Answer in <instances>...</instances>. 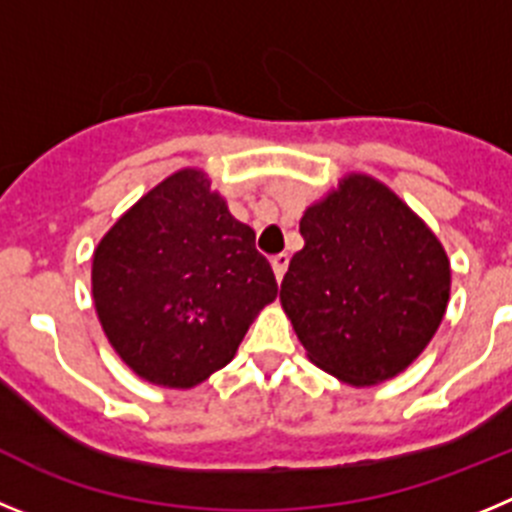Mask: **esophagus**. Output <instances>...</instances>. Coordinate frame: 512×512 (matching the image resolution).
Returning <instances> with one entry per match:
<instances>
[{
	"label": "esophagus",
	"mask_w": 512,
	"mask_h": 512,
	"mask_svg": "<svg viewBox=\"0 0 512 512\" xmlns=\"http://www.w3.org/2000/svg\"><path fill=\"white\" fill-rule=\"evenodd\" d=\"M287 266H289V256H287V253H277V256L271 259V269H274V274H277L279 282H282Z\"/></svg>",
	"instance_id": "1"
}]
</instances>
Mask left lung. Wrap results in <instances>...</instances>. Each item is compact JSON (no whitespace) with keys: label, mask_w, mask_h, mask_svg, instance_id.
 I'll return each mask as SVG.
<instances>
[{"label":"left lung","mask_w":512,"mask_h":512,"mask_svg":"<svg viewBox=\"0 0 512 512\" xmlns=\"http://www.w3.org/2000/svg\"><path fill=\"white\" fill-rule=\"evenodd\" d=\"M279 300L312 364L366 387L400 374L449 305L451 269L428 225L377 179L354 174L300 220Z\"/></svg>","instance_id":"left-lung-1"}]
</instances>
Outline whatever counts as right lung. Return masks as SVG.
I'll use <instances>...</instances> for the list:
<instances>
[{"label":"right lung","instance_id":"add662e5","mask_svg":"<svg viewBox=\"0 0 512 512\" xmlns=\"http://www.w3.org/2000/svg\"><path fill=\"white\" fill-rule=\"evenodd\" d=\"M99 323L138 377L194 387L235 356L277 279L202 171L184 169L112 225L94 251Z\"/></svg>","mask_w":512,"mask_h":512}]
</instances>
